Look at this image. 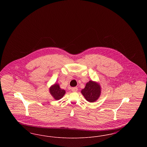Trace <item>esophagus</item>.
<instances>
[{
	"mask_svg": "<svg viewBox=\"0 0 147 147\" xmlns=\"http://www.w3.org/2000/svg\"><path fill=\"white\" fill-rule=\"evenodd\" d=\"M78 89L77 87H74V88H71V91L73 92H77L78 91Z\"/></svg>",
	"mask_w": 147,
	"mask_h": 147,
	"instance_id": "1",
	"label": "esophagus"
}]
</instances>
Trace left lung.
I'll return each mask as SVG.
<instances>
[{
	"label": "left lung",
	"mask_w": 147,
	"mask_h": 147,
	"mask_svg": "<svg viewBox=\"0 0 147 147\" xmlns=\"http://www.w3.org/2000/svg\"><path fill=\"white\" fill-rule=\"evenodd\" d=\"M101 88L100 84L95 81H89L83 89L81 90V93L84 98L89 102L96 101L101 95Z\"/></svg>",
	"instance_id": "8db88e82"
}]
</instances>
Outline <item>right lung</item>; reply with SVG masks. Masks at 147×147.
Wrapping results in <instances>:
<instances>
[{"label":"right lung","instance_id":"right-lung-1","mask_svg":"<svg viewBox=\"0 0 147 147\" xmlns=\"http://www.w3.org/2000/svg\"><path fill=\"white\" fill-rule=\"evenodd\" d=\"M49 92L52 96L56 100H58L63 97L65 94V90L60 88L59 84H55L51 85L49 89Z\"/></svg>","mask_w":147,"mask_h":147}]
</instances>
